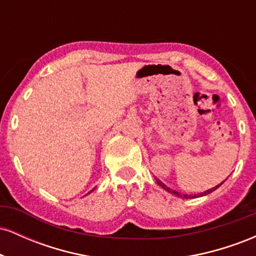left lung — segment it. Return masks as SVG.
I'll list each match as a JSON object with an SVG mask.
<instances>
[{
    "instance_id": "left-lung-1",
    "label": "left lung",
    "mask_w": 256,
    "mask_h": 256,
    "mask_svg": "<svg viewBox=\"0 0 256 256\" xmlns=\"http://www.w3.org/2000/svg\"><path fill=\"white\" fill-rule=\"evenodd\" d=\"M156 182H158V184L160 185L161 188H164V189L166 190V192H168L170 194H173V195H176V196H178V198H195L196 196H198V198H200V196H204V195H208V194H210L212 192H214V190L216 189H218V188L220 186V185H222V183H220V184H218L216 185V186H214V188H212V189H208V190H206V192H201V194H198V195H186V194H184V195H182L180 192H176V190H173V189H171V188H168V186H166L165 184L162 183V182H160V180H158L156 179Z\"/></svg>"
}]
</instances>
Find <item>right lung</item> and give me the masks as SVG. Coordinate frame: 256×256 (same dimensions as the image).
I'll return each instance as SVG.
<instances>
[{
	"label": "right lung",
	"instance_id": "1",
	"mask_svg": "<svg viewBox=\"0 0 256 256\" xmlns=\"http://www.w3.org/2000/svg\"><path fill=\"white\" fill-rule=\"evenodd\" d=\"M91 192H92V190H91Z\"/></svg>",
	"mask_w": 256,
	"mask_h": 256
}]
</instances>
